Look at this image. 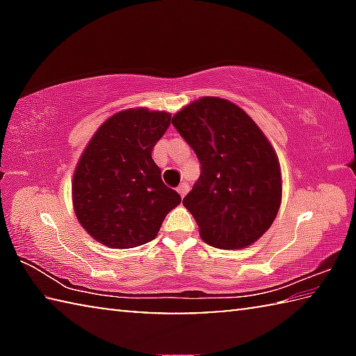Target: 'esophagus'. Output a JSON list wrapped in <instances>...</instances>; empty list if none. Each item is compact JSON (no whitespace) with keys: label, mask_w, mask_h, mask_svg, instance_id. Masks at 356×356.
<instances>
[{"label":"esophagus","mask_w":356,"mask_h":356,"mask_svg":"<svg viewBox=\"0 0 356 356\" xmlns=\"http://www.w3.org/2000/svg\"><path fill=\"white\" fill-rule=\"evenodd\" d=\"M188 188H190L188 184H186V182H182V184H180V185L177 186V191H179V195L184 197V196L186 195V193H188Z\"/></svg>","instance_id":"34e87169"}]
</instances>
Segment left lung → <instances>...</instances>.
<instances>
[{
    "instance_id": "left-lung-1",
    "label": "left lung",
    "mask_w": 356,
    "mask_h": 356,
    "mask_svg": "<svg viewBox=\"0 0 356 356\" xmlns=\"http://www.w3.org/2000/svg\"><path fill=\"white\" fill-rule=\"evenodd\" d=\"M172 125L195 150L201 176L184 197L204 242L220 250L254 243L281 206L275 149L242 108L218 97L191 102Z\"/></svg>"
}]
</instances>
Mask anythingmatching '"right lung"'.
<instances>
[{
	"instance_id": "add662e5",
	"label": "right lung",
	"mask_w": 356,
	"mask_h": 356,
	"mask_svg": "<svg viewBox=\"0 0 356 356\" xmlns=\"http://www.w3.org/2000/svg\"><path fill=\"white\" fill-rule=\"evenodd\" d=\"M171 114L144 108L116 113L95 131L72 180L75 215L86 232L110 248L127 250L156 237L180 204L161 180L152 149Z\"/></svg>"
}]
</instances>
